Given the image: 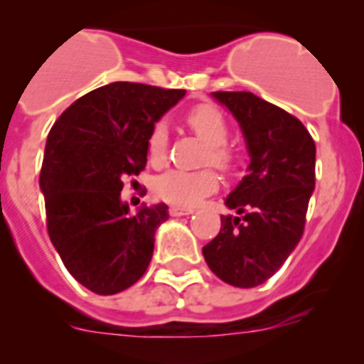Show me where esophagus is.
Listing matches in <instances>:
<instances>
[{"label": "esophagus", "instance_id": "1", "mask_svg": "<svg viewBox=\"0 0 364 364\" xmlns=\"http://www.w3.org/2000/svg\"><path fill=\"white\" fill-rule=\"evenodd\" d=\"M168 213H171V216H185V215H192L193 209L179 208V205H171V208H168Z\"/></svg>", "mask_w": 364, "mask_h": 364}]
</instances>
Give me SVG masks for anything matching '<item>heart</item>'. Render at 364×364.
Wrapping results in <instances>:
<instances>
[{"instance_id":"1","label":"heart","mask_w":364,"mask_h":364,"mask_svg":"<svg viewBox=\"0 0 364 364\" xmlns=\"http://www.w3.org/2000/svg\"><path fill=\"white\" fill-rule=\"evenodd\" d=\"M186 124L190 130L209 146L205 161L218 168H229L232 156L225 148L229 137L225 116L218 107L211 104H200L186 114ZM168 134L165 123H156L148 135V153L153 161H161L167 151ZM218 188V178L213 171H168L156 178V197L179 208H192L199 204L205 196Z\"/></svg>"}]
</instances>
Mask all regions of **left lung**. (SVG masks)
Returning a JSON list of instances; mask_svg holds the SVG:
<instances>
[{
  "mask_svg": "<svg viewBox=\"0 0 364 364\" xmlns=\"http://www.w3.org/2000/svg\"><path fill=\"white\" fill-rule=\"evenodd\" d=\"M236 117L247 142V176L227 196L237 213L203 248L209 269L234 287L273 277L299 243L315 188V142L304 124L248 91L211 93Z\"/></svg>",
  "mask_w": 364,
  "mask_h": 364,
  "instance_id": "8db88e82",
  "label": "left lung"
}]
</instances>
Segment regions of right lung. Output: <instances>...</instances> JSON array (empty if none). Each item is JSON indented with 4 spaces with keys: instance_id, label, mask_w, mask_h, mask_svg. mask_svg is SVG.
<instances>
[{
    "instance_id": "right-lung-1",
    "label": "right lung",
    "mask_w": 364,
    "mask_h": 364,
    "mask_svg": "<svg viewBox=\"0 0 364 364\" xmlns=\"http://www.w3.org/2000/svg\"><path fill=\"white\" fill-rule=\"evenodd\" d=\"M185 90L111 82L58 117L43 153L40 190L47 230L73 278L100 296L132 287L148 269L167 204L130 213L123 179L148 161V135Z\"/></svg>"
}]
</instances>
